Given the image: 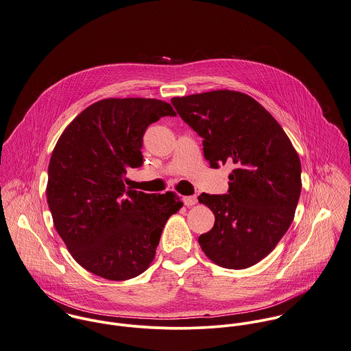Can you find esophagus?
Masks as SVG:
<instances>
[{"label": "esophagus", "instance_id": "1", "mask_svg": "<svg viewBox=\"0 0 351 351\" xmlns=\"http://www.w3.org/2000/svg\"><path fill=\"white\" fill-rule=\"evenodd\" d=\"M197 202H198V199H197V197H195V195L183 197V204H184L187 208H190V206H194Z\"/></svg>", "mask_w": 351, "mask_h": 351}]
</instances>
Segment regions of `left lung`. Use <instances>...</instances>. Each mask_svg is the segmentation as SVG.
<instances>
[{
	"mask_svg": "<svg viewBox=\"0 0 351 351\" xmlns=\"http://www.w3.org/2000/svg\"><path fill=\"white\" fill-rule=\"evenodd\" d=\"M204 138L211 168L232 162L229 190L201 194L214 226L198 241L225 269H247L266 258L289 229L301 193V162L273 115L251 96L219 89L171 100Z\"/></svg>",
	"mask_w": 351,
	"mask_h": 351,
	"instance_id": "left-lung-1",
	"label": "left lung"
}]
</instances>
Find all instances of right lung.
Returning a JSON list of instances; mask_svg holds the SVG:
<instances>
[{
	"label": "right lung",
	"instance_id": "add662e5",
	"mask_svg": "<svg viewBox=\"0 0 351 351\" xmlns=\"http://www.w3.org/2000/svg\"><path fill=\"white\" fill-rule=\"evenodd\" d=\"M175 115L157 99H103L61 134L49 164L47 204L58 234L85 270L125 280L153 262L165 222L183 202L169 191L126 189L125 175L143 164L147 126Z\"/></svg>",
	"mask_w": 351,
	"mask_h": 351
}]
</instances>
